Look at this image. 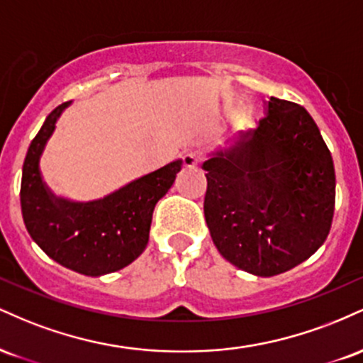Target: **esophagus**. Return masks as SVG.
I'll return each instance as SVG.
<instances>
[{"instance_id":"34e87169","label":"esophagus","mask_w":363,"mask_h":363,"mask_svg":"<svg viewBox=\"0 0 363 363\" xmlns=\"http://www.w3.org/2000/svg\"><path fill=\"white\" fill-rule=\"evenodd\" d=\"M182 162H184V167H196V165H199L203 162V155H199V153H186L184 157H182Z\"/></svg>"}]
</instances>
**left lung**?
<instances>
[{"instance_id": "left-lung-1", "label": "left lung", "mask_w": 363, "mask_h": 363, "mask_svg": "<svg viewBox=\"0 0 363 363\" xmlns=\"http://www.w3.org/2000/svg\"><path fill=\"white\" fill-rule=\"evenodd\" d=\"M203 169L206 225L237 268L274 277L324 244L335 215V165L302 106L272 97L257 128Z\"/></svg>"}]
</instances>
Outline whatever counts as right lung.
Masks as SVG:
<instances>
[{
  "label": "right lung",
  "instance_id": "right-lung-1",
  "mask_svg": "<svg viewBox=\"0 0 363 363\" xmlns=\"http://www.w3.org/2000/svg\"><path fill=\"white\" fill-rule=\"evenodd\" d=\"M72 102L57 106L32 140L22 170L20 205L25 227L43 251L65 268L101 277L131 264L148 244L153 208L170 189L182 160L89 203L57 198L44 184L39 158L54 124Z\"/></svg>",
  "mask_w": 363,
  "mask_h": 363
}]
</instances>
